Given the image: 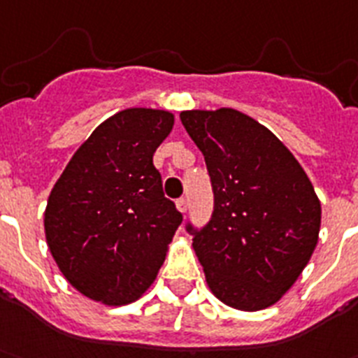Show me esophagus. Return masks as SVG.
Returning <instances> with one entry per match:
<instances>
[{
	"mask_svg": "<svg viewBox=\"0 0 358 358\" xmlns=\"http://www.w3.org/2000/svg\"><path fill=\"white\" fill-rule=\"evenodd\" d=\"M176 209H178L180 213H187V200H185V198L176 200Z\"/></svg>",
	"mask_w": 358,
	"mask_h": 358,
	"instance_id": "34e87169",
	"label": "esophagus"
}]
</instances>
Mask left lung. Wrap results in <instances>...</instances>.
Instances as JSON below:
<instances>
[{
    "label": "left lung",
    "mask_w": 358,
    "mask_h": 358,
    "mask_svg": "<svg viewBox=\"0 0 358 358\" xmlns=\"http://www.w3.org/2000/svg\"><path fill=\"white\" fill-rule=\"evenodd\" d=\"M205 157L214 191L210 222L192 248L217 299L243 312L278 303L319 241L321 201L288 148L232 108L180 113Z\"/></svg>",
    "instance_id": "8db88e82"
}]
</instances>
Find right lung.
Listing matches in <instances>:
<instances>
[{"label": "right lung", "instance_id": "add662e5", "mask_svg": "<svg viewBox=\"0 0 358 358\" xmlns=\"http://www.w3.org/2000/svg\"><path fill=\"white\" fill-rule=\"evenodd\" d=\"M171 111L127 108L80 145L50 192L45 236L66 281L108 306L142 297L166 259L182 214L162 191L153 155Z\"/></svg>", "mask_w": 358, "mask_h": 358}]
</instances>
